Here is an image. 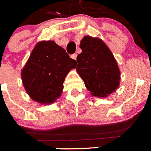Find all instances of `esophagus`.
Instances as JSON below:
<instances>
[{
    "instance_id": "esophagus-1",
    "label": "esophagus",
    "mask_w": 151,
    "mask_h": 151,
    "mask_svg": "<svg viewBox=\"0 0 151 151\" xmlns=\"http://www.w3.org/2000/svg\"><path fill=\"white\" fill-rule=\"evenodd\" d=\"M71 57H72V58H73V60H76L77 54H73V55H71Z\"/></svg>"
}]
</instances>
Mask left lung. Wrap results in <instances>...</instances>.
<instances>
[{"label":"left lung","instance_id":"8db88e82","mask_svg":"<svg viewBox=\"0 0 151 151\" xmlns=\"http://www.w3.org/2000/svg\"><path fill=\"white\" fill-rule=\"evenodd\" d=\"M77 56V72L91 94L106 97L119 85L120 72L113 54L99 38L85 36Z\"/></svg>","mask_w":151,"mask_h":151}]
</instances>
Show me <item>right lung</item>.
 I'll list each match as a JSON object with an SVG mask.
<instances>
[{"label": "right lung", "mask_w": 151, "mask_h": 151, "mask_svg": "<svg viewBox=\"0 0 151 151\" xmlns=\"http://www.w3.org/2000/svg\"><path fill=\"white\" fill-rule=\"evenodd\" d=\"M76 65V61L54 41H41L22 70V83L32 99L50 104L60 96L66 75Z\"/></svg>", "instance_id": "1"}]
</instances>
